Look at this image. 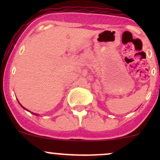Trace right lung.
Returning a JSON list of instances; mask_svg holds the SVG:
<instances>
[{
    "label": "right lung",
    "mask_w": 160,
    "mask_h": 160,
    "mask_svg": "<svg viewBox=\"0 0 160 160\" xmlns=\"http://www.w3.org/2000/svg\"><path fill=\"white\" fill-rule=\"evenodd\" d=\"M20 105H21V104H20ZM21 106H22V105H21ZM22 108H24V109H25V108H24V107H23V106H22ZM25 110H27V109H25ZM27 111H28V110H27ZM34 114H35V115H36V113H34Z\"/></svg>",
    "instance_id": "1"
}]
</instances>
